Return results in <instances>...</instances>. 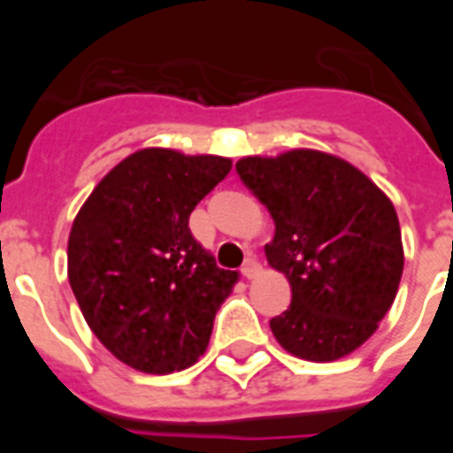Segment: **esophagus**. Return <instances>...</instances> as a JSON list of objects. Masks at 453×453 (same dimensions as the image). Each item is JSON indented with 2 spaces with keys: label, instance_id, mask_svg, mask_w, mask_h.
<instances>
[{
  "label": "esophagus",
  "instance_id": "1",
  "mask_svg": "<svg viewBox=\"0 0 453 453\" xmlns=\"http://www.w3.org/2000/svg\"><path fill=\"white\" fill-rule=\"evenodd\" d=\"M258 272H261V265L256 263V258H247L245 265H242V276H247V279H254Z\"/></svg>",
  "mask_w": 453,
  "mask_h": 453
}]
</instances>
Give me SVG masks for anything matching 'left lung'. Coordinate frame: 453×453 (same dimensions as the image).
<instances>
[{"label": "left lung", "instance_id": "obj_1", "mask_svg": "<svg viewBox=\"0 0 453 453\" xmlns=\"http://www.w3.org/2000/svg\"><path fill=\"white\" fill-rule=\"evenodd\" d=\"M270 211L267 263L290 281L288 311L270 319L279 345L306 361L351 354L390 311L403 272L399 219L361 170L315 150L235 163Z\"/></svg>", "mask_w": 453, "mask_h": 453}]
</instances>
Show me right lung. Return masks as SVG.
<instances>
[{
  "instance_id": "obj_1",
  "label": "right lung",
  "mask_w": 453,
  "mask_h": 453,
  "mask_svg": "<svg viewBox=\"0 0 453 453\" xmlns=\"http://www.w3.org/2000/svg\"><path fill=\"white\" fill-rule=\"evenodd\" d=\"M231 170L222 156L140 150L97 183L74 218L67 276L92 334L147 374L190 367L238 274L218 267L188 219Z\"/></svg>"
}]
</instances>
